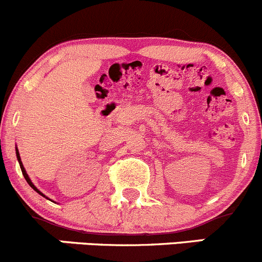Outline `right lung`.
<instances>
[{"label": "right lung", "mask_w": 262, "mask_h": 262, "mask_svg": "<svg viewBox=\"0 0 262 262\" xmlns=\"http://www.w3.org/2000/svg\"><path fill=\"white\" fill-rule=\"evenodd\" d=\"M16 157H17V161H18V165H20V168H21V172H23L24 178H25V180H26V181H28V184H29V185H30V186H31V187H33V189H34V190H35V191H36V192H38V194H39V195H41V196H44V198H46V199H49V198H47V196H46V195H44V194H43V192H41V191H40V190H39V189H38V187H36V186H35V185H34V184H33V181H31V180H30V178H29V175H28V173H26V170H25V167H24L23 162H21V158H20V153H18V149H17V147H16ZM49 200H50V199H49ZM52 202H53V200H52Z\"/></svg>", "instance_id": "obj_1"}]
</instances>
